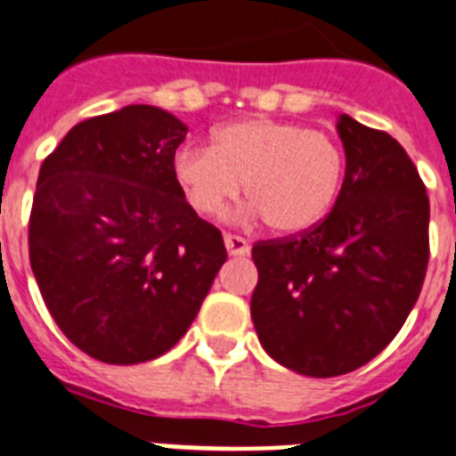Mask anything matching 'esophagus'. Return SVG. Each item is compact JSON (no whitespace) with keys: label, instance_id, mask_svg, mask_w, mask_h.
<instances>
[{"label":"esophagus","instance_id":"1","mask_svg":"<svg viewBox=\"0 0 456 456\" xmlns=\"http://www.w3.org/2000/svg\"><path fill=\"white\" fill-rule=\"evenodd\" d=\"M224 242H225V249H228V254L231 256H247L251 249V244L247 242L244 237L231 235V232L224 237Z\"/></svg>","mask_w":456,"mask_h":456}]
</instances>
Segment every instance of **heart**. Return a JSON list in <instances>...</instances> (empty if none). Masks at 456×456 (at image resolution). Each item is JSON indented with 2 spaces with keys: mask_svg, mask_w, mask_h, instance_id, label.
I'll list each match as a JSON object with an SVG mask.
<instances>
[{
  "mask_svg": "<svg viewBox=\"0 0 456 456\" xmlns=\"http://www.w3.org/2000/svg\"><path fill=\"white\" fill-rule=\"evenodd\" d=\"M193 212L219 216L240 195L280 235H300L333 209L345 179V156L333 137L268 116L216 127L212 149L183 146L172 163Z\"/></svg>",
  "mask_w": 456,
  "mask_h": 456,
  "instance_id": "b5f03b06",
  "label": "heart"
}]
</instances>
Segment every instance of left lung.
Returning <instances> with one entry per match:
<instances>
[{"label":"left lung","instance_id":"obj_1","mask_svg":"<svg viewBox=\"0 0 456 456\" xmlns=\"http://www.w3.org/2000/svg\"><path fill=\"white\" fill-rule=\"evenodd\" d=\"M345 182L319 225L254 244L251 319L263 349L310 378L345 375L382 352L415 307L428 263V198L391 134L338 118Z\"/></svg>","mask_w":456,"mask_h":456}]
</instances>
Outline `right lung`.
Masks as SVG:
<instances>
[{
    "mask_svg": "<svg viewBox=\"0 0 456 456\" xmlns=\"http://www.w3.org/2000/svg\"><path fill=\"white\" fill-rule=\"evenodd\" d=\"M186 133L165 109L130 104L71 127L39 169L29 265L60 330L104 363L175 347L228 258L172 172Z\"/></svg>",
    "mask_w": 456,
    "mask_h": 456,
    "instance_id": "obj_1",
    "label": "right lung"
}]
</instances>
